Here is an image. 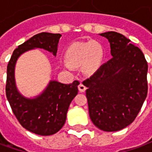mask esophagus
<instances>
[{
    "label": "esophagus",
    "instance_id": "esophagus-1",
    "mask_svg": "<svg viewBox=\"0 0 152 152\" xmlns=\"http://www.w3.org/2000/svg\"><path fill=\"white\" fill-rule=\"evenodd\" d=\"M78 89H79L80 92L83 93V92H85V91H86V87L84 86V85H83L82 83H80L79 86H78Z\"/></svg>",
    "mask_w": 152,
    "mask_h": 152
}]
</instances>
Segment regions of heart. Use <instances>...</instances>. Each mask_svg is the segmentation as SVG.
<instances>
[{
    "label": "heart",
    "instance_id": "heart-1",
    "mask_svg": "<svg viewBox=\"0 0 152 152\" xmlns=\"http://www.w3.org/2000/svg\"><path fill=\"white\" fill-rule=\"evenodd\" d=\"M105 55L104 47L96 40L75 42L66 48L65 66L67 68L82 65L83 72L92 75L102 65Z\"/></svg>",
    "mask_w": 152,
    "mask_h": 152
}]
</instances>
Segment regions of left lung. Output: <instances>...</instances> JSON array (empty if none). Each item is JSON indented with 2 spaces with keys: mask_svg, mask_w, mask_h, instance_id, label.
Here are the masks:
<instances>
[{
  "mask_svg": "<svg viewBox=\"0 0 152 152\" xmlns=\"http://www.w3.org/2000/svg\"><path fill=\"white\" fill-rule=\"evenodd\" d=\"M100 36L110 42L112 58L83 81L94 124L107 132L121 130L135 120L147 95V65L143 53L115 31Z\"/></svg>",
  "mask_w": 152,
  "mask_h": 152,
  "instance_id": "obj_1",
  "label": "left lung"
}]
</instances>
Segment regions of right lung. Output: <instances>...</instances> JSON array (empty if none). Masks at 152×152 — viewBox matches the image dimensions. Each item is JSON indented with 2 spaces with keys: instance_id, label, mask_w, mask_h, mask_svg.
Wrapping results in <instances>:
<instances>
[{
  "instance_id": "right-lung-1",
  "label": "right lung",
  "mask_w": 152,
  "mask_h": 152,
  "mask_svg": "<svg viewBox=\"0 0 152 152\" xmlns=\"http://www.w3.org/2000/svg\"><path fill=\"white\" fill-rule=\"evenodd\" d=\"M61 36L49 32L35 35L15 49L7 66L5 94L12 111L23 127L42 136L56 134L64 125L70 103L78 94L80 82L75 80L66 85L51 80L42 94L28 99L16 87L15 64L22 53L36 48L44 49L56 56Z\"/></svg>"
}]
</instances>
